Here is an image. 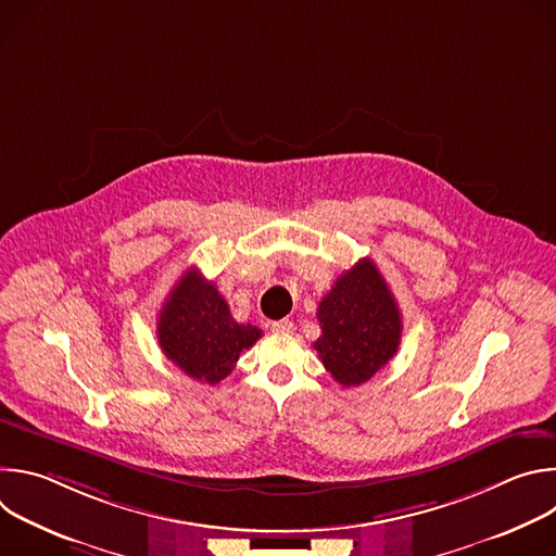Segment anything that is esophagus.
I'll use <instances>...</instances> for the list:
<instances>
[{
  "label": "esophagus",
  "mask_w": 556,
  "mask_h": 556,
  "mask_svg": "<svg viewBox=\"0 0 556 556\" xmlns=\"http://www.w3.org/2000/svg\"><path fill=\"white\" fill-rule=\"evenodd\" d=\"M270 330H273L275 334H292V332H294V324L288 321V319H281V321H275V324L270 326Z\"/></svg>",
  "instance_id": "esophagus-1"
}]
</instances>
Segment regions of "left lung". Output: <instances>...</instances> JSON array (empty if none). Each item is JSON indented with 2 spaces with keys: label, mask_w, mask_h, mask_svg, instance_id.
<instances>
[{
  "label": "left lung",
  "mask_w": 556,
  "mask_h": 556,
  "mask_svg": "<svg viewBox=\"0 0 556 556\" xmlns=\"http://www.w3.org/2000/svg\"><path fill=\"white\" fill-rule=\"evenodd\" d=\"M316 319L321 337L314 341V350L343 387L367 382L399 352L403 316L371 260H361L334 281Z\"/></svg>",
  "instance_id": "8db88e82"
}]
</instances>
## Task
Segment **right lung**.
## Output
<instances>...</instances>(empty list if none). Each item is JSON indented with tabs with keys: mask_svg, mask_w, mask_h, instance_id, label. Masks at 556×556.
Wrapping results in <instances>:
<instances>
[{
	"mask_svg": "<svg viewBox=\"0 0 556 556\" xmlns=\"http://www.w3.org/2000/svg\"><path fill=\"white\" fill-rule=\"evenodd\" d=\"M262 330L237 324L213 281L189 268L157 314V343L189 378L215 384L240 354L257 343Z\"/></svg>",
	"mask_w": 556,
	"mask_h": 556,
	"instance_id": "obj_1",
	"label": "right lung"
}]
</instances>
